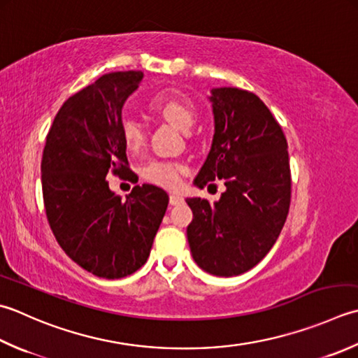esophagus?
Instances as JSON below:
<instances>
[{
	"label": "esophagus",
	"instance_id": "34e87169",
	"mask_svg": "<svg viewBox=\"0 0 358 358\" xmlns=\"http://www.w3.org/2000/svg\"><path fill=\"white\" fill-rule=\"evenodd\" d=\"M169 201H171V205H172V206H175V205H180V203H183V201H185V199L181 197L180 194H175V192H172V194L169 195Z\"/></svg>",
	"mask_w": 358,
	"mask_h": 358
}]
</instances>
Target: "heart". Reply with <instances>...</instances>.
<instances>
[{
  "label": "heart",
  "mask_w": 358,
  "mask_h": 358,
  "mask_svg": "<svg viewBox=\"0 0 358 358\" xmlns=\"http://www.w3.org/2000/svg\"><path fill=\"white\" fill-rule=\"evenodd\" d=\"M147 107L158 116L166 119L180 130L192 127L197 116L195 105L187 94L180 90H163L152 97ZM121 136L127 150L136 153L143 149L145 133L143 125L131 117H125L121 124ZM186 173V166L178 161L155 159L144 167V178L152 185L166 189H175L181 183V177Z\"/></svg>",
  "instance_id": "1"
}]
</instances>
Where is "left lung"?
<instances>
[{
    "label": "left lung",
    "mask_w": 358,
    "mask_h": 358,
    "mask_svg": "<svg viewBox=\"0 0 358 358\" xmlns=\"http://www.w3.org/2000/svg\"><path fill=\"white\" fill-rule=\"evenodd\" d=\"M215 131L195 185L225 181L219 201L187 199L194 219L187 242L194 261L215 276H237L267 256L289 214L292 173L282 127L259 97L214 88Z\"/></svg>",
    "instance_id": "left-lung-1"
}]
</instances>
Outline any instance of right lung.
<instances>
[{
    "mask_svg": "<svg viewBox=\"0 0 358 358\" xmlns=\"http://www.w3.org/2000/svg\"><path fill=\"white\" fill-rule=\"evenodd\" d=\"M143 76L103 74L63 102L46 135L41 191L48 223L63 251L99 278L119 279L143 267L169 203L153 185H138L122 200L105 180L110 172L135 175L121 113Z\"/></svg>",
    "mask_w": 358,
    "mask_h": 358,
    "instance_id": "obj_1",
    "label": "right lung"
}]
</instances>
